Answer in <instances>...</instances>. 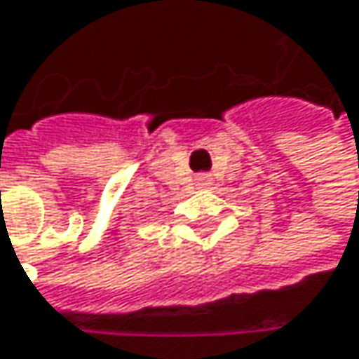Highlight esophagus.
I'll use <instances>...</instances> for the list:
<instances>
[{
	"label": "esophagus",
	"mask_w": 359,
	"mask_h": 359,
	"mask_svg": "<svg viewBox=\"0 0 359 359\" xmlns=\"http://www.w3.org/2000/svg\"><path fill=\"white\" fill-rule=\"evenodd\" d=\"M197 182H199V184H208V182H210V179H208L205 175H201V177L197 179Z\"/></svg>",
	"instance_id": "obj_1"
}]
</instances>
